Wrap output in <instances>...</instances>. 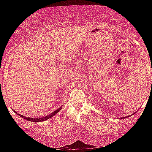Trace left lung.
Masks as SVG:
<instances>
[{"label":"left lung","instance_id":"1","mask_svg":"<svg viewBox=\"0 0 152 152\" xmlns=\"http://www.w3.org/2000/svg\"><path fill=\"white\" fill-rule=\"evenodd\" d=\"M129 117V116H128ZM123 118H125V117H123ZM122 119H123V118H122Z\"/></svg>","mask_w":152,"mask_h":152}]
</instances>
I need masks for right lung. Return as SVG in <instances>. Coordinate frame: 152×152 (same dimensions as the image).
Returning a JSON list of instances; mask_svg holds the SVG:
<instances>
[{
    "mask_svg": "<svg viewBox=\"0 0 152 152\" xmlns=\"http://www.w3.org/2000/svg\"><path fill=\"white\" fill-rule=\"evenodd\" d=\"M61 109H62V108H61V107L59 108V109H58L57 110H55V111H53V112H52L51 113H50V114L49 115H48V116L43 117H42V118H31V117H26L23 116V115H19V116L21 117L22 118H23V119H26V120H27V121H31V122H35V123H36V122H42V121H43L48 120V119H50V118H51L52 117L54 116V115H55L56 114H57V113H58L59 111H60V110ZM13 111H14L15 113H17H17L16 111H15L14 110H13Z\"/></svg>",
    "mask_w": 152,
    "mask_h": 152,
    "instance_id": "1",
    "label": "right lung"
}]
</instances>
